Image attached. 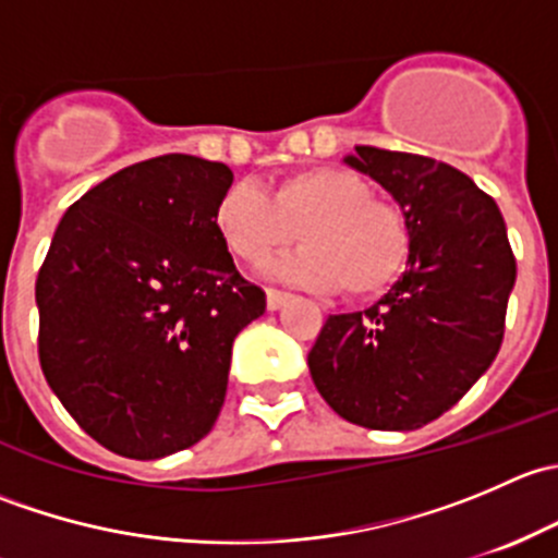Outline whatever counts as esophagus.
Wrapping results in <instances>:
<instances>
[{"instance_id":"34e87169","label":"esophagus","mask_w":558,"mask_h":558,"mask_svg":"<svg viewBox=\"0 0 558 558\" xmlns=\"http://www.w3.org/2000/svg\"><path fill=\"white\" fill-rule=\"evenodd\" d=\"M289 300H291V294H286V291L267 289V307H269V311H280V307H283Z\"/></svg>"}]
</instances>
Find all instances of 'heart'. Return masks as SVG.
Segmentation results:
<instances>
[{
	"instance_id": "b5f03b06",
	"label": "heart",
	"mask_w": 558,
	"mask_h": 558,
	"mask_svg": "<svg viewBox=\"0 0 558 558\" xmlns=\"http://www.w3.org/2000/svg\"><path fill=\"white\" fill-rule=\"evenodd\" d=\"M218 234L243 262H262L291 245L294 256L269 264V275L320 291L373 296L402 275L410 253L404 216L375 199L367 180L337 167L291 172L269 194L234 183L213 210Z\"/></svg>"
}]
</instances>
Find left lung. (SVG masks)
<instances>
[{"mask_svg": "<svg viewBox=\"0 0 558 558\" xmlns=\"http://www.w3.org/2000/svg\"><path fill=\"white\" fill-rule=\"evenodd\" d=\"M342 161L399 205L408 267L373 307L329 315L307 367L326 404L351 424L421 429L499 353L515 286L508 229L472 178L429 156L356 145Z\"/></svg>", "mask_w": 558, "mask_h": 558, "instance_id": "left-lung-1", "label": "left lung"}]
</instances>
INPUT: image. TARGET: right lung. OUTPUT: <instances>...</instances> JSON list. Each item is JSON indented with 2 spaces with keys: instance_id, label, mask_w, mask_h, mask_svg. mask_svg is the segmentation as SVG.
<instances>
[{
  "instance_id": "1",
  "label": "right lung",
  "mask_w": 558,
  "mask_h": 558,
  "mask_svg": "<svg viewBox=\"0 0 558 558\" xmlns=\"http://www.w3.org/2000/svg\"><path fill=\"white\" fill-rule=\"evenodd\" d=\"M234 174L167 154L123 167L56 227L37 275L39 364L107 451L165 459L216 424L232 342L264 315L213 210Z\"/></svg>"
}]
</instances>
